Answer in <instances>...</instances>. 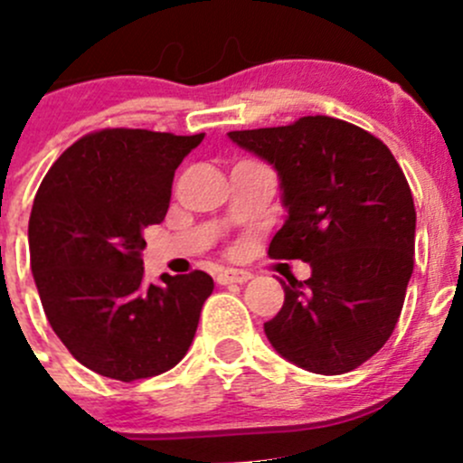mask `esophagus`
Returning a JSON list of instances; mask_svg holds the SVG:
<instances>
[{
	"mask_svg": "<svg viewBox=\"0 0 463 463\" xmlns=\"http://www.w3.org/2000/svg\"><path fill=\"white\" fill-rule=\"evenodd\" d=\"M246 280H250V273L241 271V269H223L217 273L219 285H241Z\"/></svg>",
	"mask_w": 463,
	"mask_h": 463,
	"instance_id": "esophagus-1",
	"label": "esophagus"
}]
</instances>
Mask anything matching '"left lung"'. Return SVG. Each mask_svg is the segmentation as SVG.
<instances>
[{
  "instance_id": "obj_1",
  "label": "left lung",
  "mask_w": 463,
  "mask_h": 463,
  "mask_svg": "<svg viewBox=\"0 0 463 463\" xmlns=\"http://www.w3.org/2000/svg\"><path fill=\"white\" fill-rule=\"evenodd\" d=\"M228 137L280 176L287 217L269 255L312 267L282 287L264 335L312 373L357 369L392 336L414 271L416 210L401 165L364 128L326 115Z\"/></svg>"
}]
</instances>
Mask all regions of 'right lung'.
<instances>
[{"label":"right lung","mask_w":463,"mask_h":463,"mask_svg":"<svg viewBox=\"0 0 463 463\" xmlns=\"http://www.w3.org/2000/svg\"><path fill=\"white\" fill-rule=\"evenodd\" d=\"M199 136L103 128L80 137L40 183L31 271L47 321L83 366L122 383L185 357L214 282L205 271L146 285L145 231L165 219L178 165Z\"/></svg>","instance_id":"obj_1"}]
</instances>
